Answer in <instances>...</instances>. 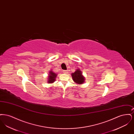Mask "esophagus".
<instances>
[{
	"label": "esophagus",
	"instance_id": "1",
	"mask_svg": "<svg viewBox=\"0 0 134 134\" xmlns=\"http://www.w3.org/2000/svg\"><path fill=\"white\" fill-rule=\"evenodd\" d=\"M63 73L65 74H67L68 73V70H63Z\"/></svg>",
	"mask_w": 134,
	"mask_h": 134
}]
</instances>
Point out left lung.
I'll list each match as a JSON object with an SVG mask.
<instances>
[{
    "mask_svg": "<svg viewBox=\"0 0 134 134\" xmlns=\"http://www.w3.org/2000/svg\"><path fill=\"white\" fill-rule=\"evenodd\" d=\"M71 76L73 81L78 84H81L84 82L85 78L82 75V73L81 71L77 69L74 73L71 74Z\"/></svg>",
    "mask_w": 134,
    "mask_h": 134,
    "instance_id": "left-lung-1",
    "label": "left lung"
}]
</instances>
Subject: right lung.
Listing matches in <instances>:
<instances>
[{"label":"right lung","instance_id":"add662e5","mask_svg":"<svg viewBox=\"0 0 134 134\" xmlns=\"http://www.w3.org/2000/svg\"><path fill=\"white\" fill-rule=\"evenodd\" d=\"M57 76V74L53 72L52 71H50L49 72V76H48V83H53L56 80V77Z\"/></svg>","mask_w":134,"mask_h":134}]
</instances>
